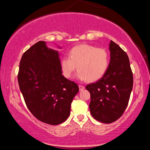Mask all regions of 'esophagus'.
Returning <instances> with one entry per match:
<instances>
[{"label": "esophagus", "instance_id": "obj_1", "mask_svg": "<svg viewBox=\"0 0 150 150\" xmlns=\"http://www.w3.org/2000/svg\"><path fill=\"white\" fill-rule=\"evenodd\" d=\"M78 86H79V88H80V91L83 90V89H85V86H83V85H79Z\"/></svg>", "mask_w": 150, "mask_h": 150}]
</instances>
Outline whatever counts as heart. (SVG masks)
Masks as SVG:
<instances>
[{
	"label": "heart",
	"instance_id": "1",
	"mask_svg": "<svg viewBox=\"0 0 150 150\" xmlns=\"http://www.w3.org/2000/svg\"><path fill=\"white\" fill-rule=\"evenodd\" d=\"M108 64L109 54L106 49L80 44L70 50L69 57L61 60V69L63 76L69 78L77 68L78 79L92 82L104 76Z\"/></svg>",
	"mask_w": 150,
	"mask_h": 150
}]
</instances>
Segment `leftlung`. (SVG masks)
<instances>
[{
  "label": "left lung",
  "mask_w": 150,
  "mask_h": 150,
  "mask_svg": "<svg viewBox=\"0 0 150 150\" xmlns=\"http://www.w3.org/2000/svg\"><path fill=\"white\" fill-rule=\"evenodd\" d=\"M111 60L100 80L86 86L90 93L89 109L96 120L111 123L123 115L128 104L133 77L128 55L111 41Z\"/></svg>",
  "instance_id": "left-lung-1"
}]
</instances>
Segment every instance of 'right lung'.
Returning <instances> with one entry per match:
<instances>
[{
	"label": "right lung",
	"instance_id": "obj_1",
	"mask_svg": "<svg viewBox=\"0 0 150 150\" xmlns=\"http://www.w3.org/2000/svg\"><path fill=\"white\" fill-rule=\"evenodd\" d=\"M18 80L27 108L38 120L55 125L68 118L79 87L62 75L58 52L45 42H38L23 53Z\"/></svg>",
	"mask_w": 150,
	"mask_h": 150
}]
</instances>
